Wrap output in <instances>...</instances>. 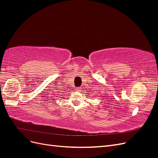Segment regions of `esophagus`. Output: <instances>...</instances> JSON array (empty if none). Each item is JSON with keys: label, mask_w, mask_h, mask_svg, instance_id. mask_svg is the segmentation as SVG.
<instances>
[{"label": "esophagus", "mask_w": 158, "mask_h": 158, "mask_svg": "<svg viewBox=\"0 0 158 158\" xmlns=\"http://www.w3.org/2000/svg\"><path fill=\"white\" fill-rule=\"evenodd\" d=\"M75 90L77 91V92H80V91L81 90V88H76L75 89Z\"/></svg>", "instance_id": "esophagus-1"}]
</instances>
